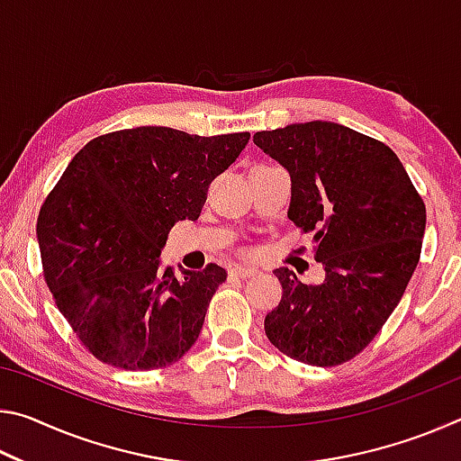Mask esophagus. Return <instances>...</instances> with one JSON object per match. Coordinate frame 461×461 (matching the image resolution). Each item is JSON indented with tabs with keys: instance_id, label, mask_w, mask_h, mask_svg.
Returning a JSON list of instances; mask_svg holds the SVG:
<instances>
[{
	"instance_id": "obj_1",
	"label": "esophagus",
	"mask_w": 461,
	"mask_h": 461,
	"mask_svg": "<svg viewBox=\"0 0 461 461\" xmlns=\"http://www.w3.org/2000/svg\"><path fill=\"white\" fill-rule=\"evenodd\" d=\"M231 275H236L240 278H249V276L258 275V270L249 268V267H236V268H231Z\"/></svg>"
}]
</instances>
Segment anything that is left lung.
<instances>
[{
  "label": "left lung",
  "mask_w": 461,
  "mask_h": 461,
  "mask_svg": "<svg viewBox=\"0 0 461 461\" xmlns=\"http://www.w3.org/2000/svg\"><path fill=\"white\" fill-rule=\"evenodd\" d=\"M254 144L291 175L288 220L315 231L321 285L276 268L283 299L264 319L267 338L293 360H352L386 323L415 272L425 203L386 144L333 122L256 131Z\"/></svg>",
  "instance_id": "1"
}]
</instances>
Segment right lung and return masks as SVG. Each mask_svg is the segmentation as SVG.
Returning a JSON list of instances; mask_svg holds the SVG:
<instances>
[{"instance_id":"add662e5","label":"right lung","mask_w":461,"mask_h":461,"mask_svg":"<svg viewBox=\"0 0 461 461\" xmlns=\"http://www.w3.org/2000/svg\"><path fill=\"white\" fill-rule=\"evenodd\" d=\"M249 131L193 136L142 126L85 144L38 215L44 278L77 338L97 360L156 370L197 341L209 301L228 272L160 268L176 221H194L207 186Z\"/></svg>"}]
</instances>
